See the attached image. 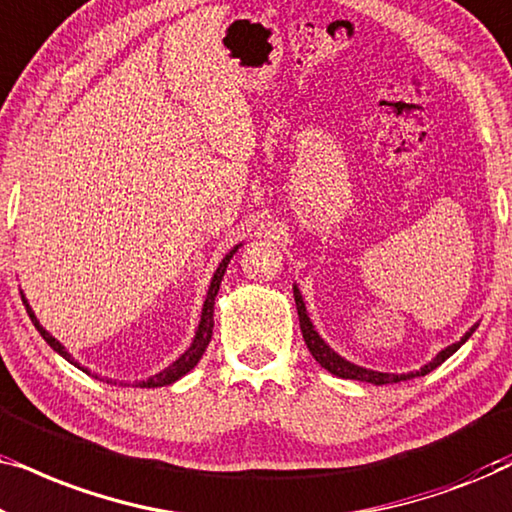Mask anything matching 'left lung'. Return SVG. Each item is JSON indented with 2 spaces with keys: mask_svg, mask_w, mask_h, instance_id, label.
Masks as SVG:
<instances>
[{
  "mask_svg": "<svg viewBox=\"0 0 512 512\" xmlns=\"http://www.w3.org/2000/svg\"><path fill=\"white\" fill-rule=\"evenodd\" d=\"M293 298H296V307H298V319H300V331H303V338H305V345L307 349H310V354L314 356V361L319 363L321 368H326L328 373H333L335 377H345V380H361V382H370V384H389V382H401V380H412V377H419V375H429L431 370H436L440 363H443L445 359H450V356L457 352V349L464 345V342L471 338L475 328H478V324H475L471 331H468L464 338H461L459 342H454V345L445 347L443 352H440L436 359L426 363L424 368L415 370V373H408V375H391V373H375V370H366L361 366H354V363H349L342 359V356H338L333 352L331 347L326 345L324 340L319 338V333L314 331L312 321L310 317H307V310H305V303L303 298H300V291L293 286Z\"/></svg>",
  "mask_w": 512,
  "mask_h": 512,
  "instance_id": "1",
  "label": "left lung"
}]
</instances>
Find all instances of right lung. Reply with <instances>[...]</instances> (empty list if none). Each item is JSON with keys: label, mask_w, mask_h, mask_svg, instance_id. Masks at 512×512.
I'll return each mask as SVG.
<instances>
[{"label": "right lung", "mask_w": 512, "mask_h": 512, "mask_svg": "<svg viewBox=\"0 0 512 512\" xmlns=\"http://www.w3.org/2000/svg\"><path fill=\"white\" fill-rule=\"evenodd\" d=\"M237 251V247L230 251V254L223 258V261L219 263V268H216V272H214V277H212V284H209V291H207V300H205V307H202V319H200V326H198V331H195V338H193V342H191V347L186 349L184 354L179 356L177 361L172 363V366H167L165 370H160L158 375H153V377H149V380H144V382H137L139 387H165V384H172V382H177L179 377H184L188 370H193L195 366H198V361L202 359V354H205V349H207V345H209V340H212V331H214V300H216V293H219V286H221V279H223V272H226V268H228V263H230V258H233V254ZM23 303H25V310H27V314H30V319H32V324L37 326V331L41 333V338H44L48 345H51L55 352H58L60 356H65V359L69 361V363H74L72 361V356H69V352L65 347L60 345L58 340L53 338L51 333L48 331H44V326H39V321H37V317H34V312H32V307L27 305V300L23 298ZM74 366H79V363H74ZM88 373V370H86Z\"/></svg>", "instance_id": "1"}]
</instances>
